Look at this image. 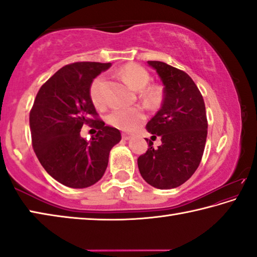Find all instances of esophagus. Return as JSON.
<instances>
[{
    "label": "esophagus",
    "mask_w": 257,
    "mask_h": 257,
    "mask_svg": "<svg viewBox=\"0 0 257 257\" xmlns=\"http://www.w3.org/2000/svg\"><path fill=\"white\" fill-rule=\"evenodd\" d=\"M121 136H122V139H124V141H128V139H130V138L133 137V134L122 133V134H121Z\"/></svg>",
    "instance_id": "1"
}]
</instances>
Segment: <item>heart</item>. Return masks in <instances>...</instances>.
Returning a JSON list of instances; mask_svg holds the SVG:
<instances>
[{"instance_id": "1", "label": "heart", "mask_w": 257, "mask_h": 257, "mask_svg": "<svg viewBox=\"0 0 257 257\" xmlns=\"http://www.w3.org/2000/svg\"><path fill=\"white\" fill-rule=\"evenodd\" d=\"M121 76L134 89H143L142 97L147 103L155 104L161 101L162 90L156 85L147 86L150 82L151 76L144 67L139 66L137 63H128L121 69ZM103 88L104 76H97L90 84L89 97L94 105L98 108H102L105 105ZM106 119L107 122L113 127L121 130H134L144 121L145 114L141 107H118L108 113Z\"/></svg>"}]
</instances>
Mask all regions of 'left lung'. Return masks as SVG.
I'll use <instances>...</instances> for the list:
<instances>
[{
  "instance_id": "8db88e82",
  "label": "left lung",
  "mask_w": 257,
  "mask_h": 257,
  "mask_svg": "<svg viewBox=\"0 0 257 257\" xmlns=\"http://www.w3.org/2000/svg\"><path fill=\"white\" fill-rule=\"evenodd\" d=\"M164 85V98L146 129L161 137L158 149H149L137 160L144 180L159 189L184 184L197 170L205 149L207 118L198 87L185 71L161 61H149Z\"/></svg>"
}]
</instances>
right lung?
<instances>
[{
    "mask_svg": "<svg viewBox=\"0 0 257 257\" xmlns=\"http://www.w3.org/2000/svg\"><path fill=\"white\" fill-rule=\"evenodd\" d=\"M110 66L75 62L62 67L42 85L29 113L38 161L52 178L70 188L96 184L106 170L111 149L121 141L119 130L98 118L89 97L94 78ZM84 124L99 129L90 141L80 136Z\"/></svg>",
    "mask_w": 257,
    "mask_h": 257,
    "instance_id": "obj_1",
    "label": "right lung"
}]
</instances>
